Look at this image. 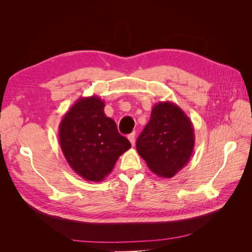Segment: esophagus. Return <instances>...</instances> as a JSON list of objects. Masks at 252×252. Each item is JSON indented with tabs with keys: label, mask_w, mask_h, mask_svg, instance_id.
I'll return each mask as SVG.
<instances>
[{
	"label": "esophagus",
	"mask_w": 252,
	"mask_h": 252,
	"mask_svg": "<svg viewBox=\"0 0 252 252\" xmlns=\"http://www.w3.org/2000/svg\"><path fill=\"white\" fill-rule=\"evenodd\" d=\"M128 140H129V142H130L131 145L133 146L134 143H135V132H132V133L129 134L128 135Z\"/></svg>",
	"instance_id": "obj_1"
}]
</instances>
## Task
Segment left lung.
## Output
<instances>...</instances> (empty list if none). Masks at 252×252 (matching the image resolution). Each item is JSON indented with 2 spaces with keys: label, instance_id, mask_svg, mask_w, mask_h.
<instances>
[{
  "label": "left lung",
  "instance_id": "8db88e82",
  "mask_svg": "<svg viewBox=\"0 0 252 252\" xmlns=\"http://www.w3.org/2000/svg\"><path fill=\"white\" fill-rule=\"evenodd\" d=\"M194 142L193 125L187 114L172 102H158L136 140V150L152 172L169 179L189 162Z\"/></svg>",
  "mask_w": 252,
  "mask_h": 252
}]
</instances>
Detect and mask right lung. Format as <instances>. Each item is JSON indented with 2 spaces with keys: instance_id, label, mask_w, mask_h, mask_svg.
Here are the masks:
<instances>
[{
  "instance_id": "right-lung-1",
  "label": "right lung",
  "mask_w": 252,
  "mask_h": 252,
  "mask_svg": "<svg viewBox=\"0 0 252 252\" xmlns=\"http://www.w3.org/2000/svg\"><path fill=\"white\" fill-rule=\"evenodd\" d=\"M100 96H83L64 114L59 126L61 149L67 163L81 178L101 182L112 171L120 156L131 144L106 117Z\"/></svg>"
}]
</instances>
